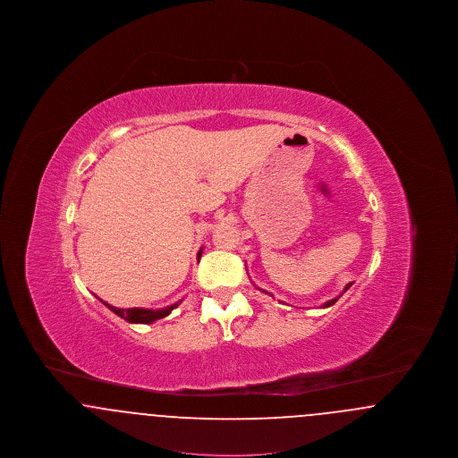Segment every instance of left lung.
Returning a JSON list of instances; mask_svg holds the SVG:
<instances>
[{"instance_id":"8db88e82","label":"left lung","mask_w":458,"mask_h":458,"mask_svg":"<svg viewBox=\"0 0 458 458\" xmlns=\"http://www.w3.org/2000/svg\"><path fill=\"white\" fill-rule=\"evenodd\" d=\"M350 286H352V284H347V286H345V290H344V292H347V290H349ZM338 299H340V297H336V299H331V301H327V304L323 305V307H329V305L335 304V302H336V301H338Z\"/></svg>"}]
</instances>
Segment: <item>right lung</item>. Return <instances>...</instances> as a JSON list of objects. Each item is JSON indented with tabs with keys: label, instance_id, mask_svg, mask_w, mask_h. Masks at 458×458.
I'll list each match as a JSON object with an SVG mask.
<instances>
[{
	"label": "right lung",
	"instance_id": "obj_1",
	"mask_svg": "<svg viewBox=\"0 0 458 458\" xmlns=\"http://www.w3.org/2000/svg\"><path fill=\"white\" fill-rule=\"evenodd\" d=\"M200 254H202V249L199 250L197 258H200ZM101 302H103V301H101ZM103 304L106 305L108 309H111L116 316L123 318V319H125V321H129V323H135V325H151V323L157 321V319H161V318H166V316L174 310V307H178L180 302L170 305V307H165V309H157V310H153V309H140V307L120 309V307H113V305H109L108 302H103Z\"/></svg>",
	"mask_w": 458,
	"mask_h": 458
}]
</instances>
